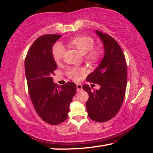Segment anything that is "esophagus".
Returning a JSON list of instances; mask_svg holds the SVG:
<instances>
[{"instance_id":"34e87169","label":"esophagus","mask_w":153,"mask_h":153,"mask_svg":"<svg viewBox=\"0 0 153 153\" xmlns=\"http://www.w3.org/2000/svg\"><path fill=\"white\" fill-rule=\"evenodd\" d=\"M82 91V85L81 83H76V91L80 92Z\"/></svg>"}]
</instances>
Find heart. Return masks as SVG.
I'll return each instance as SVG.
<instances>
[{"label": "heart", "mask_w": 153, "mask_h": 153, "mask_svg": "<svg viewBox=\"0 0 153 153\" xmlns=\"http://www.w3.org/2000/svg\"><path fill=\"white\" fill-rule=\"evenodd\" d=\"M70 43L74 47H76L80 53L83 55H86L88 54V58L91 60L95 59L97 57V53L95 51H91L93 49L95 42L93 39L90 37L87 36H81L77 37L72 39L70 41ZM65 47L61 43L58 42L53 46V49H52V54L54 60L56 62H59L60 60L63 58L65 53ZM68 76L73 79H79L80 78L81 75L84 74L85 70L83 69L79 68H70L68 71Z\"/></svg>", "instance_id": "obj_1"}]
</instances>
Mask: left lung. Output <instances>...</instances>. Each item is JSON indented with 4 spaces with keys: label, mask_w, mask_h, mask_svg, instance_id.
<instances>
[{
    "label": "left lung",
    "mask_w": 153,
    "mask_h": 153,
    "mask_svg": "<svg viewBox=\"0 0 153 153\" xmlns=\"http://www.w3.org/2000/svg\"><path fill=\"white\" fill-rule=\"evenodd\" d=\"M104 46V56L97 68L87 76L88 81L97 83L99 90L88 85L82 88L89 95L85 103L89 118L106 122L118 114L125 95L127 69L123 51L118 42L106 33L95 30Z\"/></svg>",
    "instance_id": "8db88e82"
}]
</instances>
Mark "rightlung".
<instances>
[{
	"instance_id": "add662e5",
	"label": "right lung",
	"mask_w": 153,
	"mask_h": 153,
	"mask_svg": "<svg viewBox=\"0 0 153 153\" xmlns=\"http://www.w3.org/2000/svg\"><path fill=\"white\" fill-rule=\"evenodd\" d=\"M61 35H45L31 46L25 60V73L29 95L39 116L46 123L58 125L68 118L76 85L68 82L60 86L52 74L57 68L52 48Z\"/></svg>"
}]
</instances>
